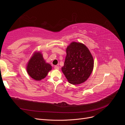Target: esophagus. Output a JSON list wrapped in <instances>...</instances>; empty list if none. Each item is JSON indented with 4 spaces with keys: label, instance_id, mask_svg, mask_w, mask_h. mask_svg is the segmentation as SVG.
<instances>
[{
    "label": "esophagus",
    "instance_id": "34e87169",
    "mask_svg": "<svg viewBox=\"0 0 125 125\" xmlns=\"http://www.w3.org/2000/svg\"><path fill=\"white\" fill-rule=\"evenodd\" d=\"M54 68H55V69H57V70H58V69H59V67L58 66H55V67H54Z\"/></svg>",
    "mask_w": 125,
    "mask_h": 125
}]
</instances>
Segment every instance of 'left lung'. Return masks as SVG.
Returning <instances> with one entry per match:
<instances>
[{
	"label": "left lung",
	"mask_w": 125,
	"mask_h": 125,
	"mask_svg": "<svg viewBox=\"0 0 125 125\" xmlns=\"http://www.w3.org/2000/svg\"><path fill=\"white\" fill-rule=\"evenodd\" d=\"M66 56L62 68L68 81L74 85L85 82L92 73L93 56L88 48L80 42H73L66 48Z\"/></svg>",
	"instance_id": "obj_1"
}]
</instances>
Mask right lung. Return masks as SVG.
Returning a JSON list of instances; mask_svg holds the SVG:
<instances>
[{
    "instance_id": "1",
    "label": "right lung",
    "mask_w": 125,
    "mask_h": 125,
    "mask_svg": "<svg viewBox=\"0 0 125 125\" xmlns=\"http://www.w3.org/2000/svg\"><path fill=\"white\" fill-rule=\"evenodd\" d=\"M26 71L34 80L40 81L47 76L52 67L44 59L40 51H35L26 65Z\"/></svg>"
}]
</instances>
